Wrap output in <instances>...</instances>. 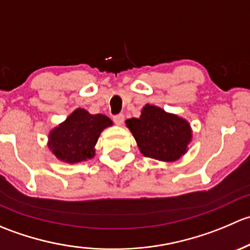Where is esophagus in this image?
Here are the masks:
<instances>
[{
	"label": "esophagus",
	"instance_id": "34e87169",
	"mask_svg": "<svg viewBox=\"0 0 250 250\" xmlns=\"http://www.w3.org/2000/svg\"><path fill=\"white\" fill-rule=\"evenodd\" d=\"M123 121H125V116H123V113H118V115L113 116V122H115L117 125H123Z\"/></svg>",
	"mask_w": 250,
	"mask_h": 250
}]
</instances>
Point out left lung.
<instances>
[{
  "label": "left lung",
  "mask_w": 250,
  "mask_h": 250,
  "mask_svg": "<svg viewBox=\"0 0 250 250\" xmlns=\"http://www.w3.org/2000/svg\"><path fill=\"white\" fill-rule=\"evenodd\" d=\"M125 125L144 156L166 162L185 155L192 138L188 121L152 105H146L139 118H129Z\"/></svg>",
  "instance_id": "1"
}]
</instances>
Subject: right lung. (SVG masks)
I'll return each instance as SVG.
<instances>
[{
    "instance_id": "add662e5",
    "label": "right lung",
    "mask_w": 250,
    "mask_h": 250,
    "mask_svg": "<svg viewBox=\"0 0 250 250\" xmlns=\"http://www.w3.org/2000/svg\"><path fill=\"white\" fill-rule=\"evenodd\" d=\"M111 125L112 121L107 116L90 115L84 109H77L50 132L48 146L62 162L87 161L94 156L100 133Z\"/></svg>"
}]
</instances>
